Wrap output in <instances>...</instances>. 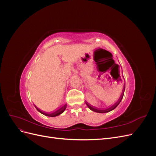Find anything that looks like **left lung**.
Segmentation results:
<instances>
[{
  "instance_id": "1",
  "label": "left lung",
  "mask_w": 156,
  "mask_h": 156,
  "mask_svg": "<svg viewBox=\"0 0 156 156\" xmlns=\"http://www.w3.org/2000/svg\"><path fill=\"white\" fill-rule=\"evenodd\" d=\"M120 81H121V79H120ZM124 90H125V88H123V90H122V94H121V96H120V98L119 99V100H117V101H116L115 103H114V104H113V105H112L111 107H108V108H96V107H95L92 106L91 105H90L89 103H87V102L86 103V104H87V105L88 106V107L90 108V109L93 111H95V112H100V113L108 112H109V111H112V110H113V109H115V108L118 105H119L120 102L121 100H122V98H123V96H124Z\"/></svg>"
}]
</instances>
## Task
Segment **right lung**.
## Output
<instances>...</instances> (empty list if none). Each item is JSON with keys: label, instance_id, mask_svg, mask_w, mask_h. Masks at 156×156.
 Wrapping results in <instances>:
<instances>
[{"label": "right lung", "instance_id": "right-lung-1", "mask_svg": "<svg viewBox=\"0 0 156 156\" xmlns=\"http://www.w3.org/2000/svg\"><path fill=\"white\" fill-rule=\"evenodd\" d=\"M66 105H67L66 104V105H64V106H62V107H60V108H58V109H56V110H55V111H52V112H44V111H41V110H40L39 108H37V107H36V109H37V111H38L42 113V114H43V115H45V116L53 117V116H58V115H60V114H62V113L65 111L66 108Z\"/></svg>", "mask_w": 156, "mask_h": 156}]
</instances>
